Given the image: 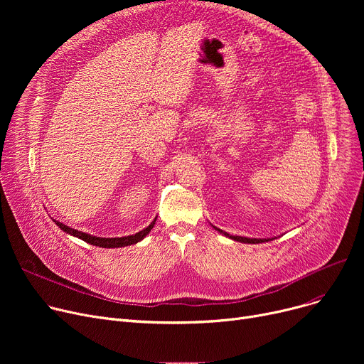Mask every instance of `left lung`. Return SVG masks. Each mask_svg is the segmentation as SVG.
I'll return each mask as SVG.
<instances>
[{
  "label": "left lung",
  "instance_id": "obj_1",
  "mask_svg": "<svg viewBox=\"0 0 364 364\" xmlns=\"http://www.w3.org/2000/svg\"><path fill=\"white\" fill-rule=\"evenodd\" d=\"M215 230H218L220 233H223V235H224V236H227V237H232L233 240L243 242V243H259V242H264V240L269 242V239H250V237H242V236H230L228 233H225V232L220 230V228H217V227H215Z\"/></svg>",
  "mask_w": 364,
  "mask_h": 364
}]
</instances>
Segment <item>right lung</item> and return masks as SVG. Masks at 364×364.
Masks as SVG:
<instances>
[{
    "instance_id": "add662e5",
    "label": "right lung",
    "mask_w": 364,
    "mask_h": 364,
    "mask_svg": "<svg viewBox=\"0 0 364 364\" xmlns=\"http://www.w3.org/2000/svg\"><path fill=\"white\" fill-rule=\"evenodd\" d=\"M156 221V218H155ZM155 221H151L149 227H146L144 230L132 235V236H125V237H97V236H91V235H87V233H82V232H78L75 230V228H70L68 225H65L63 223L60 221H55V224L59 225L63 232L78 237L90 245H94V246H99V247H121V246H128V245H134L137 243L140 240H143L146 237V235H149V232L153 228V225H155Z\"/></svg>"
}]
</instances>
